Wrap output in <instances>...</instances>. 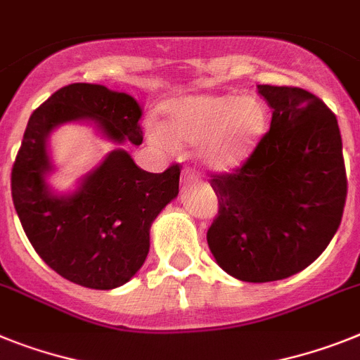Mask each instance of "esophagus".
I'll list each match as a JSON object with an SVG mask.
<instances>
[{"mask_svg": "<svg viewBox=\"0 0 360 360\" xmlns=\"http://www.w3.org/2000/svg\"><path fill=\"white\" fill-rule=\"evenodd\" d=\"M181 181H183V185H190V183H194L195 181V174L192 170H185L183 172V177H181Z\"/></svg>", "mask_w": 360, "mask_h": 360, "instance_id": "obj_1", "label": "esophagus"}]
</instances>
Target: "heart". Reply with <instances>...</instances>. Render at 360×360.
Listing matches in <instances>:
<instances>
[{"label": "heart", "mask_w": 360, "mask_h": 360, "mask_svg": "<svg viewBox=\"0 0 360 360\" xmlns=\"http://www.w3.org/2000/svg\"><path fill=\"white\" fill-rule=\"evenodd\" d=\"M166 126L148 124V141L175 150L177 141L198 144L199 162L210 172L236 170L252 155L267 131V108L256 96L234 93H195L165 105Z\"/></svg>", "instance_id": "heart-1"}]
</instances>
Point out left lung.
<instances>
[{
	"instance_id": "obj_1",
	"label": "left lung",
	"mask_w": 360,
	"mask_h": 360,
	"mask_svg": "<svg viewBox=\"0 0 360 360\" xmlns=\"http://www.w3.org/2000/svg\"><path fill=\"white\" fill-rule=\"evenodd\" d=\"M271 129L241 168L214 175L219 201L207 232L217 265L241 282L300 273L342 219L348 181L337 117L300 87L258 86Z\"/></svg>"
}]
</instances>
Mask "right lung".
<instances>
[{
  "instance_id": "add662e5",
  "label": "right lung",
  "mask_w": 360,
  "mask_h": 360,
  "mask_svg": "<svg viewBox=\"0 0 360 360\" xmlns=\"http://www.w3.org/2000/svg\"><path fill=\"white\" fill-rule=\"evenodd\" d=\"M143 108L128 93L101 84H71L31 115L12 166V201L21 226L45 264L89 289L129 282L150 250V229L179 194V166L162 174L141 170L115 148L71 192H56L49 137L62 124L86 122L115 144L143 143Z\"/></svg>"
}]
</instances>
